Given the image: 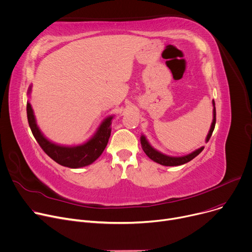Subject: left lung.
I'll return each mask as SVG.
<instances>
[{
  "instance_id": "8db88e82",
  "label": "left lung",
  "mask_w": 252,
  "mask_h": 252,
  "mask_svg": "<svg viewBox=\"0 0 252 252\" xmlns=\"http://www.w3.org/2000/svg\"><path fill=\"white\" fill-rule=\"evenodd\" d=\"M213 106H214V109H213V123H212L211 128L209 130L208 136H207L206 142H209V140H210V138L212 136V133L214 131L215 125H216V107H215V101H214V100H213ZM141 145H142V148L144 150V152L146 153V155L151 160H153L154 162H157V163H159L161 165H164V166H178V165L186 164V163L189 162L190 160H192L193 158H195L204 150V147H202V148L195 150L194 152H192V153H190V154H189L187 156L171 157V156H167L165 154H162V153L159 152V151L155 150L152 146L149 144V142L147 141L145 136L141 137Z\"/></svg>"
}]
</instances>
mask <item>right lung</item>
<instances>
[{
	"instance_id": "obj_1",
	"label": "right lung",
	"mask_w": 252,
	"mask_h": 252,
	"mask_svg": "<svg viewBox=\"0 0 252 252\" xmlns=\"http://www.w3.org/2000/svg\"><path fill=\"white\" fill-rule=\"evenodd\" d=\"M30 91L31 87L29 88L28 93H30ZM26 110L28 124L35 140L44 152L62 166L69 167V168H80V167L88 166L102 154L108 143L111 132V120L113 116H108L102 122L94 136L88 142L79 146L66 147L50 142L42 135L36 125L35 116L33 114L29 101H27Z\"/></svg>"
}]
</instances>
